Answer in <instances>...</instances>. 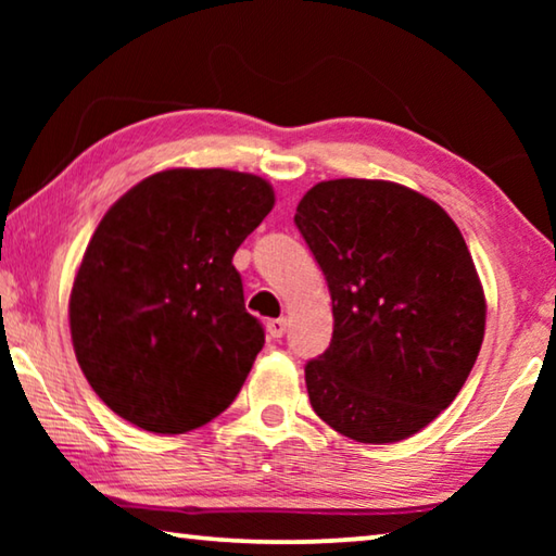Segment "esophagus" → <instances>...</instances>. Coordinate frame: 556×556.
<instances>
[{"mask_svg":"<svg viewBox=\"0 0 556 556\" xmlns=\"http://www.w3.org/2000/svg\"><path fill=\"white\" fill-rule=\"evenodd\" d=\"M267 333L271 338H281L287 333V318H271V321L267 324Z\"/></svg>","mask_w":556,"mask_h":556,"instance_id":"obj_1","label":"esophagus"}]
</instances>
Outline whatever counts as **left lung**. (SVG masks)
I'll list each match as a JSON object with an SVG mask.
<instances>
[{"mask_svg": "<svg viewBox=\"0 0 556 556\" xmlns=\"http://www.w3.org/2000/svg\"><path fill=\"white\" fill-rule=\"evenodd\" d=\"M294 223L333 301L331 345L304 368L314 412L361 444L417 434L454 402L483 343L464 235L427 195L368 178L316 184Z\"/></svg>", "mask_w": 556, "mask_h": 556, "instance_id": "1", "label": "left lung"}]
</instances>
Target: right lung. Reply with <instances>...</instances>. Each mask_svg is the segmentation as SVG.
Returning <instances> with one entry per match:
<instances>
[{"label":"right lung","mask_w":556,"mask_h":556,"mask_svg":"<svg viewBox=\"0 0 556 556\" xmlns=\"http://www.w3.org/2000/svg\"><path fill=\"white\" fill-rule=\"evenodd\" d=\"M275 191L228 168H168L100 220L71 291L80 370L108 407L154 434H184L238 397L265 345L232 255Z\"/></svg>","instance_id":"right-lung-1"}]
</instances>
